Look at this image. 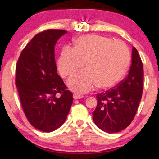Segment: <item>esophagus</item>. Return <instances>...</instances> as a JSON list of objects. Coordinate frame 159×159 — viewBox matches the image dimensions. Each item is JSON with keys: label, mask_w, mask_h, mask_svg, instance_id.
I'll return each instance as SVG.
<instances>
[{"label": "esophagus", "mask_w": 159, "mask_h": 159, "mask_svg": "<svg viewBox=\"0 0 159 159\" xmlns=\"http://www.w3.org/2000/svg\"><path fill=\"white\" fill-rule=\"evenodd\" d=\"M84 96H82V95H80V94H77V93H75L73 95V98L75 99H80V98H83Z\"/></svg>", "instance_id": "1"}]
</instances>
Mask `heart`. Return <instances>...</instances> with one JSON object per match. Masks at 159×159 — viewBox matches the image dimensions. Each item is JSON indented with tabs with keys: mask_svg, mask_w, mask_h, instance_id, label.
I'll use <instances>...</instances> for the list:
<instances>
[{
	"mask_svg": "<svg viewBox=\"0 0 159 159\" xmlns=\"http://www.w3.org/2000/svg\"><path fill=\"white\" fill-rule=\"evenodd\" d=\"M84 70L74 74L68 80L69 88L84 93L97 87L109 89L124 78L130 64V53L125 43L107 36L86 35L74 41L73 48L62 49L57 61L61 76L66 78L78 69Z\"/></svg>",
	"mask_w": 159,
	"mask_h": 159,
	"instance_id": "1",
	"label": "heart"
}]
</instances>
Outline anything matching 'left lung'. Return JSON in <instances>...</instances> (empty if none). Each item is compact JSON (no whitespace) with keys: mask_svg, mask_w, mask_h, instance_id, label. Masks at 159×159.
Masks as SVG:
<instances>
[{"mask_svg":"<svg viewBox=\"0 0 159 159\" xmlns=\"http://www.w3.org/2000/svg\"><path fill=\"white\" fill-rule=\"evenodd\" d=\"M143 84V63L133 47L132 65L127 77L114 88L96 95L97 105L93 112L95 124L107 133L121 132L129 126L138 111Z\"/></svg>","mask_w":159,"mask_h":159,"instance_id":"left-lung-1","label":"left lung"}]
</instances>
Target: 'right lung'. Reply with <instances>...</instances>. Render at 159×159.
Listing matches in <instances>:
<instances>
[{"label":"right lung","mask_w":159,"mask_h":159,"mask_svg":"<svg viewBox=\"0 0 159 159\" xmlns=\"http://www.w3.org/2000/svg\"><path fill=\"white\" fill-rule=\"evenodd\" d=\"M66 32L48 29L37 34L24 48L16 64V86L23 111L30 123L42 132L61 126L73 102L72 92L57 72L54 58V45Z\"/></svg>","instance_id":"1"}]
</instances>
